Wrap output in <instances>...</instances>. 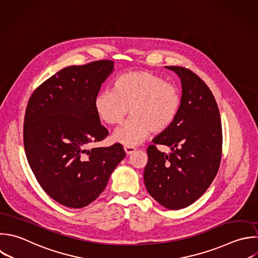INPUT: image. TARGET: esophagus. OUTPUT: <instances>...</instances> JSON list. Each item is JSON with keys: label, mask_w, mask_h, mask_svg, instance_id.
<instances>
[{"label": "esophagus", "mask_w": 258, "mask_h": 258, "mask_svg": "<svg viewBox=\"0 0 258 258\" xmlns=\"http://www.w3.org/2000/svg\"><path fill=\"white\" fill-rule=\"evenodd\" d=\"M124 150L127 155H130L136 151V148L133 146H124Z\"/></svg>", "instance_id": "1"}]
</instances>
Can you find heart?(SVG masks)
Here are the masks:
<instances>
[{"label": "heart", "instance_id": "b5f03b06", "mask_svg": "<svg viewBox=\"0 0 258 258\" xmlns=\"http://www.w3.org/2000/svg\"><path fill=\"white\" fill-rule=\"evenodd\" d=\"M94 105L99 118L109 125L122 123L130 109L132 117L113 138L126 146H134L144 141L151 131L158 134L172 126L181 107V95L163 77L136 71L119 76L113 90L101 91Z\"/></svg>", "mask_w": 258, "mask_h": 258}]
</instances>
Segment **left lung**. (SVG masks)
Instances as JSON below:
<instances>
[{"mask_svg":"<svg viewBox=\"0 0 258 258\" xmlns=\"http://www.w3.org/2000/svg\"><path fill=\"white\" fill-rule=\"evenodd\" d=\"M180 79L181 107L172 126L157 135L147 148L144 183L164 208L178 210L196 202L214 180L222 157V125L216 100L191 71L165 67ZM171 147L170 154L156 145Z\"/></svg>","mask_w":258,"mask_h":258,"instance_id":"1","label":"left lung"}]
</instances>
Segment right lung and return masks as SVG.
<instances>
[{
  "mask_svg": "<svg viewBox=\"0 0 258 258\" xmlns=\"http://www.w3.org/2000/svg\"><path fill=\"white\" fill-rule=\"evenodd\" d=\"M113 70L107 59L66 68L28 101L23 129L28 163L44 191L66 207L94 202L126 155L120 143L88 149L109 134L94 101Z\"/></svg>",
  "mask_w": 258,
  "mask_h": 258,
  "instance_id": "1",
  "label": "right lung"
}]
</instances>
